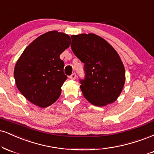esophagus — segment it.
Returning <instances> with one entry per match:
<instances>
[{"label":"esophagus","instance_id":"esophagus-1","mask_svg":"<svg viewBox=\"0 0 154 154\" xmlns=\"http://www.w3.org/2000/svg\"><path fill=\"white\" fill-rule=\"evenodd\" d=\"M76 77H77V75H76L75 73H73L72 75L69 76V78L71 79H75Z\"/></svg>","mask_w":154,"mask_h":154}]
</instances>
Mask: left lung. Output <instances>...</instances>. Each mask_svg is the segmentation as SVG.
Returning <instances> with one entry per match:
<instances>
[{"mask_svg": "<svg viewBox=\"0 0 154 154\" xmlns=\"http://www.w3.org/2000/svg\"><path fill=\"white\" fill-rule=\"evenodd\" d=\"M71 38L72 51L84 63L85 78L79 79L84 97L96 106L112 103L125 80V68L117 51L95 34L72 35Z\"/></svg>", "mask_w": 154, "mask_h": 154, "instance_id": "1", "label": "left lung"}]
</instances>
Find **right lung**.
<instances>
[{"label":"right lung","instance_id":"1","mask_svg":"<svg viewBox=\"0 0 154 154\" xmlns=\"http://www.w3.org/2000/svg\"><path fill=\"white\" fill-rule=\"evenodd\" d=\"M70 43L67 34L49 31L31 42L18 59L14 69L16 86L31 103L46 107L59 97L67 79L59 56Z\"/></svg>","mask_w":154,"mask_h":154}]
</instances>
